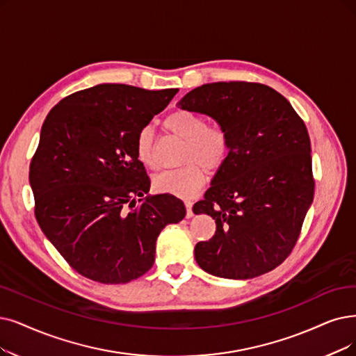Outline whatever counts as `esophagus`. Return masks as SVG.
<instances>
[{
	"instance_id": "esophagus-1",
	"label": "esophagus",
	"mask_w": 356,
	"mask_h": 356,
	"mask_svg": "<svg viewBox=\"0 0 356 356\" xmlns=\"http://www.w3.org/2000/svg\"><path fill=\"white\" fill-rule=\"evenodd\" d=\"M184 204H186V209H187V218L190 219V218H193V215H194V213H193V203L191 202H184Z\"/></svg>"
}]
</instances>
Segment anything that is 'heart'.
<instances>
[{
    "label": "heart",
    "mask_w": 356,
    "mask_h": 356,
    "mask_svg": "<svg viewBox=\"0 0 356 356\" xmlns=\"http://www.w3.org/2000/svg\"><path fill=\"white\" fill-rule=\"evenodd\" d=\"M165 129L186 141L182 168L162 170L153 177V187L177 197H190L203 186L206 168H222L231 154V138L220 125H207L206 120L191 111H175L163 122ZM153 129L145 125L136 136V154L147 168H154Z\"/></svg>",
    "instance_id": "1"
}]
</instances>
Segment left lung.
Instances as JSON below:
<instances>
[{"label":"left lung","mask_w":356,"mask_h":356,"mask_svg":"<svg viewBox=\"0 0 356 356\" xmlns=\"http://www.w3.org/2000/svg\"><path fill=\"white\" fill-rule=\"evenodd\" d=\"M178 108L204 113L227 131L231 154L193 207L216 232L194 248L204 272L252 279L283 263L314 197L311 145L304 121L275 89L260 83H207Z\"/></svg>","instance_id":"left-lung-1"}]
</instances>
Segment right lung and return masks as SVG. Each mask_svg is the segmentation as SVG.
<instances>
[{
    "mask_svg": "<svg viewBox=\"0 0 356 356\" xmlns=\"http://www.w3.org/2000/svg\"><path fill=\"white\" fill-rule=\"evenodd\" d=\"M177 92L97 84L64 97L44 121L29 170L35 216L81 276L106 285L143 276L161 231L186 218L175 195L144 197L150 179L134 147Z\"/></svg>",
    "mask_w": 356,
    "mask_h": 356,
    "instance_id": "1",
    "label": "right lung"
}]
</instances>
